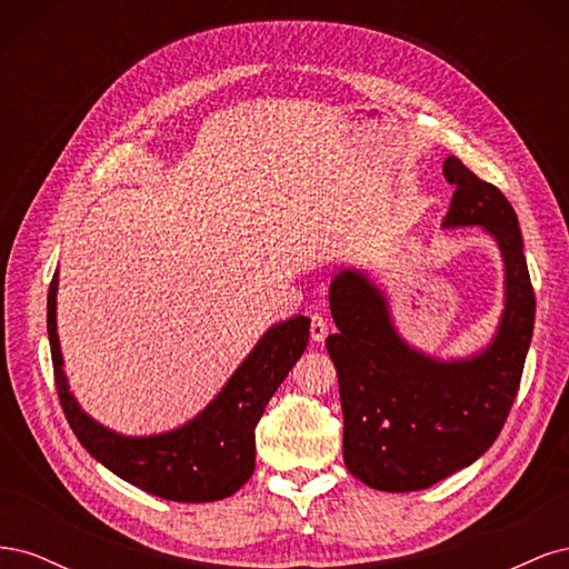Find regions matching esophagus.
<instances>
[{
    "instance_id": "1",
    "label": "esophagus",
    "mask_w": 569,
    "mask_h": 569,
    "mask_svg": "<svg viewBox=\"0 0 569 569\" xmlns=\"http://www.w3.org/2000/svg\"><path fill=\"white\" fill-rule=\"evenodd\" d=\"M327 332H330V327H327V320L320 318V316H313V320H311V337H313V341L322 343L327 339Z\"/></svg>"
}]
</instances>
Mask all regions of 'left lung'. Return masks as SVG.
Returning a JSON list of instances; mask_svg holds the SVG:
<instances>
[{"instance_id": "left-lung-1", "label": "left lung", "mask_w": 569, "mask_h": 569, "mask_svg": "<svg viewBox=\"0 0 569 569\" xmlns=\"http://www.w3.org/2000/svg\"><path fill=\"white\" fill-rule=\"evenodd\" d=\"M456 184L443 230L481 228L503 261V311L489 343L439 358L396 327L389 295L368 270L343 268L330 284L337 335L327 353L339 377L343 462L377 491H420L487 453L518 396L537 299L510 201L460 159L443 161Z\"/></svg>"}]
</instances>
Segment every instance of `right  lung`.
Masks as SVG:
<instances>
[{
  "label": "right lung",
  "mask_w": 569,
  "mask_h": 569,
  "mask_svg": "<svg viewBox=\"0 0 569 569\" xmlns=\"http://www.w3.org/2000/svg\"><path fill=\"white\" fill-rule=\"evenodd\" d=\"M57 291L59 270L47 295V332L61 408L84 451L128 485L166 501L209 503L242 489L256 465V425L306 351L311 320L299 313L270 325L192 420L157 435H123L84 412L68 385L57 332Z\"/></svg>",
  "instance_id": "add662e5"
}]
</instances>
